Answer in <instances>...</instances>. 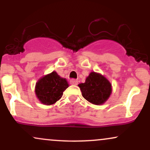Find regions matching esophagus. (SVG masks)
<instances>
[{"instance_id": "34e87169", "label": "esophagus", "mask_w": 150, "mask_h": 150, "mask_svg": "<svg viewBox=\"0 0 150 150\" xmlns=\"http://www.w3.org/2000/svg\"><path fill=\"white\" fill-rule=\"evenodd\" d=\"M70 83L71 84V85H77V83H78V82H77V80H75V79H72V80H70Z\"/></svg>"}]
</instances>
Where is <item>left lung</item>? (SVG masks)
Segmentation results:
<instances>
[{"instance_id":"1","label":"left lung","mask_w":150,"mask_h":150,"mask_svg":"<svg viewBox=\"0 0 150 150\" xmlns=\"http://www.w3.org/2000/svg\"><path fill=\"white\" fill-rule=\"evenodd\" d=\"M82 95L86 100L95 105L103 104L112 92L111 84L101 74L92 72L85 83L78 85Z\"/></svg>"}]
</instances>
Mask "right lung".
<instances>
[{
    "label": "right lung",
    "instance_id": "add662e5",
    "mask_svg": "<svg viewBox=\"0 0 150 150\" xmlns=\"http://www.w3.org/2000/svg\"><path fill=\"white\" fill-rule=\"evenodd\" d=\"M68 86L65 78L61 77L56 72L53 71L37 81L35 94L43 104L51 105L61 99Z\"/></svg>",
    "mask_w": 150,
    "mask_h": 150
}]
</instances>
